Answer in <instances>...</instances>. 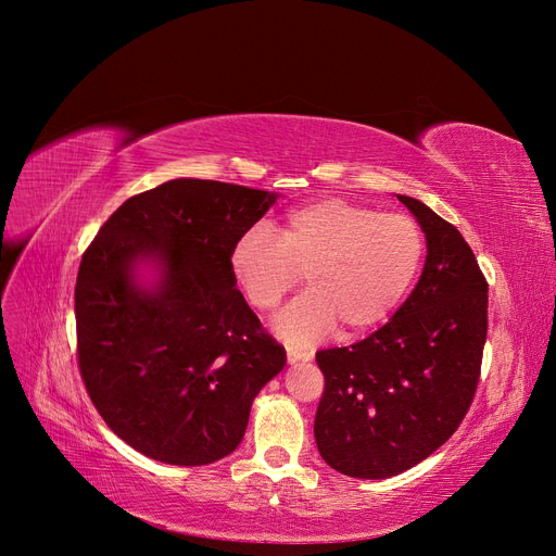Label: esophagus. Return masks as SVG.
Instances as JSON below:
<instances>
[{
	"label": "esophagus",
	"instance_id": "obj_1",
	"mask_svg": "<svg viewBox=\"0 0 556 556\" xmlns=\"http://www.w3.org/2000/svg\"><path fill=\"white\" fill-rule=\"evenodd\" d=\"M286 358H288V363H290V365H295V363H300V361H311V354L302 352V349L288 346V349H286Z\"/></svg>",
	"mask_w": 556,
	"mask_h": 556
}]
</instances>
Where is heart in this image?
<instances>
[{"instance_id":"obj_1","label":"heart","mask_w":556,"mask_h":556,"mask_svg":"<svg viewBox=\"0 0 556 556\" xmlns=\"http://www.w3.org/2000/svg\"><path fill=\"white\" fill-rule=\"evenodd\" d=\"M424 256L426 237L415 218L325 198L288 212L273 231L245 229L227 263L256 311H273L304 273L308 290L279 313L275 329L288 342L313 344L338 325L344 336H358L386 323Z\"/></svg>"}]
</instances>
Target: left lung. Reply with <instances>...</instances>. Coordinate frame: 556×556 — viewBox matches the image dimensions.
<instances>
[{
	"mask_svg": "<svg viewBox=\"0 0 556 556\" xmlns=\"http://www.w3.org/2000/svg\"><path fill=\"white\" fill-rule=\"evenodd\" d=\"M396 198L426 233L415 290L369 338L315 354L317 451L363 480L399 476L448 442L473 403L489 325V283L469 243L424 202Z\"/></svg>",
	"mask_w": 556,
	"mask_h": 556,
	"instance_id": "8db88e82",
	"label": "left lung"
}]
</instances>
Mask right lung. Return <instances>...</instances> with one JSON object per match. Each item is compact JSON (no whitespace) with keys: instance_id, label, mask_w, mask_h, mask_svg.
Wrapping results in <instances>:
<instances>
[{"instance_id":"1","label":"right lung","mask_w":556,"mask_h":556,"mask_svg":"<svg viewBox=\"0 0 556 556\" xmlns=\"http://www.w3.org/2000/svg\"><path fill=\"white\" fill-rule=\"evenodd\" d=\"M277 193L180 178L128 198L80 258L78 369L103 421L146 457L202 466L243 440L286 365L229 273V250ZM143 260L163 275L136 283Z\"/></svg>"}]
</instances>
